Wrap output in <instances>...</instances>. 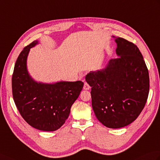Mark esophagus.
I'll list each match as a JSON object with an SVG mask.
<instances>
[{"label": "esophagus", "instance_id": "34e87169", "mask_svg": "<svg viewBox=\"0 0 160 160\" xmlns=\"http://www.w3.org/2000/svg\"><path fill=\"white\" fill-rule=\"evenodd\" d=\"M90 88H91L90 86H89V84L87 82H84V87H83V88L84 89V90H89Z\"/></svg>", "mask_w": 160, "mask_h": 160}]
</instances>
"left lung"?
Masks as SVG:
<instances>
[{"instance_id":"8db88e82","label":"left lung","mask_w":160,"mask_h":160,"mask_svg":"<svg viewBox=\"0 0 160 160\" xmlns=\"http://www.w3.org/2000/svg\"><path fill=\"white\" fill-rule=\"evenodd\" d=\"M118 58L104 69L85 77L91 87L92 107L98 119L109 128H121L142 112L149 92V75L138 48L123 38L115 39Z\"/></svg>"}]
</instances>
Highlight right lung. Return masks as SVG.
Segmentation results:
<instances>
[{
    "mask_svg": "<svg viewBox=\"0 0 160 160\" xmlns=\"http://www.w3.org/2000/svg\"><path fill=\"white\" fill-rule=\"evenodd\" d=\"M34 41L18 56L12 75V93L17 108L25 121L42 131L53 132L68 118L71 107L80 93L82 81L38 83L28 75L27 58Z\"/></svg>",
    "mask_w": 160,
    "mask_h": 160,
    "instance_id": "obj_1",
    "label": "right lung"
}]
</instances>
